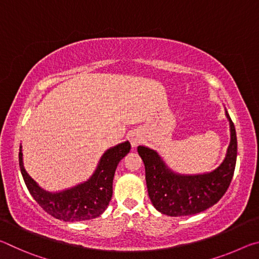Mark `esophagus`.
Returning <instances> with one entry per match:
<instances>
[{"mask_svg": "<svg viewBox=\"0 0 259 259\" xmlns=\"http://www.w3.org/2000/svg\"><path fill=\"white\" fill-rule=\"evenodd\" d=\"M130 143H131V146H133V147L138 146V144L140 143V138L138 137V136L133 135V136H131V138H130Z\"/></svg>", "mask_w": 259, "mask_h": 259, "instance_id": "esophagus-1", "label": "esophagus"}]
</instances>
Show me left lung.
<instances>
[{
	"mask_svg": "<svg viewBox=\"0 0 259 259\" xmlns=\"http://www.w3.org/2000/svg\"><path fill=\"white\" fill-rule=\"evenodd\" d=\"M230 122L231 142L224 161L210 172L183 175L172 171L156 151L138 146L139 156L145 164L146 185L151 202L161 213L171 217L202 212L216 204L229 188L233 177L238 142L233 122Z\"/></svg>",
	"mask_w": 259,
	"mask_h": 259,
	"instance_id": "8db88e82",
	"label": "left lung"
}]
</instances>
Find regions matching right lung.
Returning a JSON list of instances; mask_svg holds the SVG:
<instances>
[{
    "label": "right lung",
    "instance_id": "add662e5",
    "mask_svg": "<svg viewBox=\"0 0 259 259\" xmlns=\"http://www.w3.org/2000/svg\"><path fill=\"white\" fill-rule=\"evenodd\" d=\"M19 147V166L30 195L52 217L64 222L94 219L107 208L113 194V178L119 162L128 154L130 143L126 140L108 148L100 157L97 168L87 182L60 192H48L37 185L24 168L23 152Z\"/></svg>",
    "mask_w": 259,
    "mask_h": 259
}]
</instances>
